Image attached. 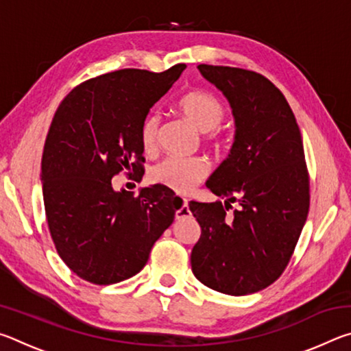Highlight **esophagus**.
<instances>
[{"label":"esophagus","mask_w":351,"mask_h":351,"mask_svg":"<svg viewBox=\"0 0 351 351\" xmlns=\"http://www.w3.org/2000/svg\"><path fill=\"white\" fill-rule=\"evenodd\" d=\"M173 203L178 207L176 213H175V218L176 219H182V218H187L190 215V210H189V201L186 198H180L176 197L173 198Z\"/></svg>","instance_id":"esophagus-1"}]
</instances>
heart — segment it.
I'll return each mask as SVG.
<instances>
[{
  "label": "heart",
  "instance_id": "b5f03b06",
  "mask_svg": "<svg viewBox=\"0 0 351 351\" xmlns=\"http://www.w3.org/2000/svg\"><path fill=\"white\" fill-rule=\"evenodd\" d=\"M176 108L195 128L203 132V141L206 144L217 150H223L228 145V130L219 125L226 117V106L218 97L203 90H192L178 99ZM158 132L159 116H145L139 127L141 145L145 153H152L156 148ZM209 171V161L203 156H169L153 165L148 171V180L156 186L173 190L176 193H189L206 180Z\"/></svg>",
  "mask_w": 351,
  "mask_h": 351
}]
</instances>
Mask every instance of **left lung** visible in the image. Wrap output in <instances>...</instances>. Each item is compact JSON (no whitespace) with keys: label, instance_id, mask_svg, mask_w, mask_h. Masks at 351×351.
Instances as JSON below:
<instances>
[{"label":"left lung","instance_id":"1","mask_svg":"<svg viewBox=\"0 0 351 351\" xmlns=\"http://www.w3.org/2000/svg\"><path fill=\"white\" fill-rule=\"evenodd\" d=\"M232 106L237 134L229 158L206 186L217 203L190 201L201 226L192 271L218 293L245 295L287 269L310 210V173L294 112L282 91L255 71L198 64ZM230 202L241 207L230 216ZM232 208V206H230Z\"/></svg>","mask_w":351,"mask_h":351}]
</instances>
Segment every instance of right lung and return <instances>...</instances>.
<instances>
[{"mask_svg":"<svg viewBox=\"0 0 351 351\" xmlns=\"http://www.w3.org/2000/svg\"><path fill=\"white\" fill-rule=\"evenodd\" d=\"M186 64L164 73L119 69L66 94L47 132L41 180L47 226L64 265L82 280L112 285L144 268L152 247L173 223L176 207L162 186L138 197L112 190L121 171L144 175L139 127Z\"/></svg>","mask_w":351,"mask_h":351,"instance_id":"1","label":"right lung"}]
</instances>
